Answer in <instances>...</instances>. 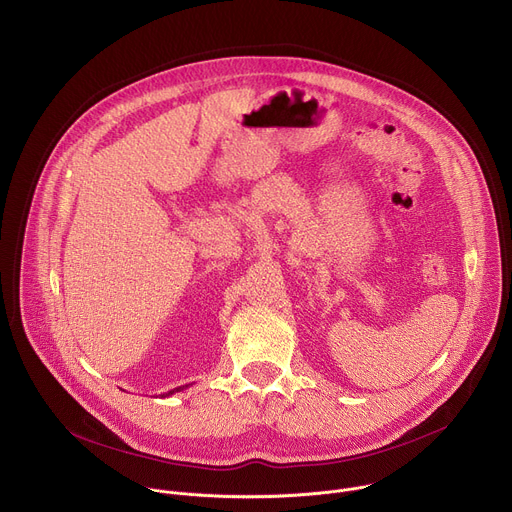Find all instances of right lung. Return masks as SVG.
<instances>
[{
    "label": "right lung",
    "mask_w": 512,
    "mask_h": 512,
    "mask_svg": "<svg viewBox=\"0 0 512 512\" xmlns=\"http://www.w3.org/2000/svg\"><path fill=\"white\" fill-rule=\"evenodd\" d=\"M190 385H182V387H176V389H172V391H168V393H164L162 397H170V395H174V393H180V391H184V389H188Z\"/></svg>",
    "instance_id": "1"
}]
</instances>
